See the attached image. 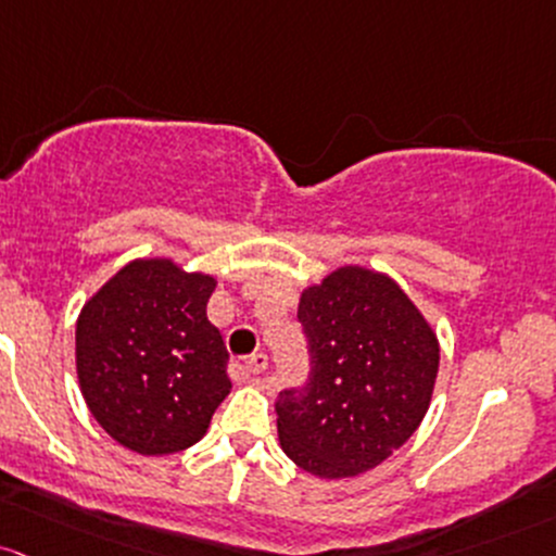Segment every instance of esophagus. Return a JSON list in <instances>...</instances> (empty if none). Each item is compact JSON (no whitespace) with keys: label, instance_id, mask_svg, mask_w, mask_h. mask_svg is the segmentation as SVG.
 <instances>
[{"label":"esophagus","instance_id":"esophagus-1","mask_svg":"<svg viewBox=\"0 0 556 556\" xmlns=\"http://www.w3.org/2000/svg\"><path fill=\"white\" fill-rule=\"evenodd\" d=\"M266 367H268V356H266V353H253V356L242 362V371H245L250 380H255V377L264 375Z\"/></svg>","mask_w":556,"mask_h":556}]
</instances>
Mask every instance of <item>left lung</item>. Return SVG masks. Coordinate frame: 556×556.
<instances>
[{"label":"left lung","instance_id":"1","mask_svg":"<svg viewBox=\"0 0 556 556\" xmlns=\"http://www.w3.org/2000/svg\"><path fill=\"white\" fill-rule=\"evenodd\" d=\"M308 377L285 388L277 430L285 454L316 478L367 472L422 422L438 377V340L406 292L345 266L303 292Z\"/></svg>","mask_w":556,"mask_h":556}]
</instances>
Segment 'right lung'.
<instances>
[{
    "instance_id": "obj_1",
    "label": "right lung",
    "mask_w": 556,
    "mask_h": 556,
    "mask_svg": "<svg viewBox=\"0 0 556 556\" xmlns=\"http://www.w3.org/2000/svg\"><path fill=\"white\" fill-rule=\"evenodd\" d=\"M213 288L170 261H134L84 306L78 382L121 446L148 456L194 446L229 395L227 345L205 316Z\"/></svg>"
}]
</instances>
